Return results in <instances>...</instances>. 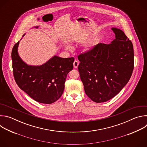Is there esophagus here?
<instances>
[{
    "label": "esophagus",
    "mask_w": 147,
    "mask_h": 147,
    "mask_svg": "<svg viewBox=\"0 0 147 147\" xmlns=\"http://www.w3.org/2000/svg\"><path fill=\"white\" fill-rule=\"evenodd\" d=\"M78 64H79L78 61L77 60H75L74 61V62H73V66H74V68H77V67L78 66Z\"/></svg>",
    "instance_id": "esophagus-1"
}]
</instances>
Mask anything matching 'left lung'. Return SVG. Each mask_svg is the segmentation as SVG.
<instances>
[{"instance_id":"8db88e82","label":"left lung","mask_w":147,"mask_h":147,"mask_svg":"<svg viewBox=\"0 0 147 147\" xmlns=\"http://www.w3.org/2000/svg\"><path fill=\"white\" fill-rule=\"evenodd\" d=\"M109 44H98L78 56V69L87 95L96 103L116 96L127 84L134 69L131 41L120 29Z\"/></svg>"}]
</instances>
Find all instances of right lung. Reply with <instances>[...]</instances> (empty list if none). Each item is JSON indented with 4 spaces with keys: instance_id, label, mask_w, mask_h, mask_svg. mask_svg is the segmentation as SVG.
I'll list each match as a JSON object with an SVG mask.
<instances>
[{
    "instance_id": "obj_1",
    "label": "right lung",
    "mask_w": 147,
    "mask_h": 147,
    "mask_svg": "<svg viewBox=\"0 0 147 147\" xmlns=\"http://www.w3.org/2000/svg\"><path fill=\"white\" fill-rule=\"evenodd\" d=\"M18 44L19 41L11 52L13 72L17 84L38 102L51 104L56 102L63 92L67 75L73 68L74 57L55 56L41 66H28L18 54Z\"/></svg>"
}]
</instances>
